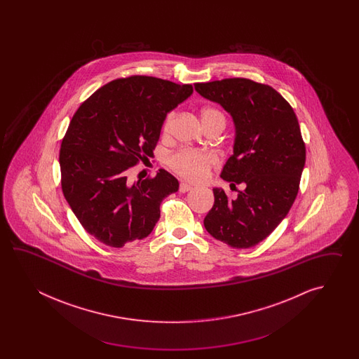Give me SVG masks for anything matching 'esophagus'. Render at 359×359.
<instances>
[{
	"instance_id": "obj_1",
	"label": "esophagus",
	"mask_w": 359,
	"mask_h": 359,
	"mask_svg": "<svg viewBox=\"0 0 359 359\" xmlns=\"http://www.w3.org/2000/svg\"><path fill=\"white\" fill-rule=\"evenodd\" d=\"M192 190V187H191L190 184H187V183L182 182L180 184V192L181 194H184V192H189V191Z\"/></svg>"
}]
</instances>
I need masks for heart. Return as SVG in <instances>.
I'll return each mask as SVG.
<instances>
[{"label": "heart", "instance_id": "heart-1", "mask_svg": "<svg viewBox=\"0 0 359 359\" xmlns=\"http://www.w3.org/2000/svg\"><path fill=\"white\" fill-rule=\"evenodd\" d=\"M175 118H176V111H169L163 123L164 133H168L170 130ZM212 119H219L224 123V115L215 107H204L201 110V121L206 122ZM217 161H218L217 156L212 153L181 150L169 158L168 164L177 175L192 182H198L205 178L209 169L213 167Z\"/></svg>", "mask_w": 359, "mask_h": 359}]
</instances>
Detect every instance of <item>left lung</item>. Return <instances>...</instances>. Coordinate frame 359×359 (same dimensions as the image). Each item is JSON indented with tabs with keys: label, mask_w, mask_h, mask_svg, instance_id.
<instances>
[{
	"label": "left lung",
	"mask_w": 359,
	"mask_h": 359,
	"mask_svg": "<svg viewBox=\"0 0 359 359\" xmlns=\"http://www.w3.org/2000/svg\"><path fill=\"white\" fill-rule=\"evenodd\" d=\"M203 97L219 104L235 124L233 155L221 177L235 186L236 198L213 189L205 229L235 249L263 241L287 215L298 195L305 145L290 104L267 84L246 78L195 83Z\"/></svg>",
	"instance_id": "1"
}]
</instances>
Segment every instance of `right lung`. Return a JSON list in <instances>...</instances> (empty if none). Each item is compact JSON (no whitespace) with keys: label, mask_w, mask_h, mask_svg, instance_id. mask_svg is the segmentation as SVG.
I'll return each mask as SVG.
<instances>
[{"label":"right lung","mask_w":359,"mask_h":359,"mask_svg":"<svg viewBox=\"0 0 359 359\" xmlns=\"http://www.w3.org/2000/svg\"><path fill=\"white\" fill-rule=\"evenodd\" d=\"M194 92L155 76L111 81L78 107L61 142V189L83 229L111 248L142 240L180 183L167 170L130 184L127 175L153 156L165 116Z\"/></svg>","instance_id":"add662e5"}]
</instances>
